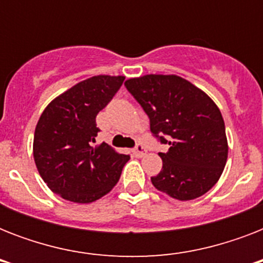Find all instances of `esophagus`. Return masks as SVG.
Masks as SVG:
<instances>
[{
    "label": "esophagus",
    "mask_w": 263,
    "mask_h": 263,
    "mask_svg": "<svg viewBox=\"0 0 263 263\" xmlns=\"http://www.w3.org/2000/svg\"><path fill=\"white\" fill-rule=\"evenodd\" d=\"M132 154L135 157H138V158H140V157H143L144 154H146V147H143L142 144H138V146L132 150Z\"/></svg>",
    "instance_id": "obj_1"
}]
</instances>
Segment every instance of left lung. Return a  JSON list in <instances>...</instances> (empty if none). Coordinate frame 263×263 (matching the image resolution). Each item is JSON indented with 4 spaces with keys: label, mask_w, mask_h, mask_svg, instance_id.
I'll use <instances>...</instances> for the list:
<instances>
[{
    "label": "left lung",
    "mask_w": 263,
    "mask_h": 263,
    "mask_svg": "<svg viewBox=\"0 0 263 263\" xmlns=\"http://www.w3.org/2000/svg\"><path fill=\"white\" fill-rule=\"evenodd\" d=\"M125 87L148 116L153 134L169 146L158 153L162 169L152 177L153 185L177 200L206 194L228 158L224 119L214 101L177 75L132 78Z\"/></svg>",
    "instance_id": "left-lung-1"
}]
</instances>
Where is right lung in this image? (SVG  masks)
Wrapping results in <instances>:
<instances>
[{"label": "right lung", "mask_w": 263, "mask_h": 263, "mask_svg": "<svg viewBox=\"0 0 263 263\" xmlns=\"http://www.w3.org/2000/svg\"><path fill=\"white\" fill-rule=\"evenodd\" d=\"M125 76L98 75L79 82L51 101L34 134V160L51 191L75 203H91L111 191L129 156L98 135L95 117L121 87Z\"/></svg>", "instance_id": "1"}]
</instances>
